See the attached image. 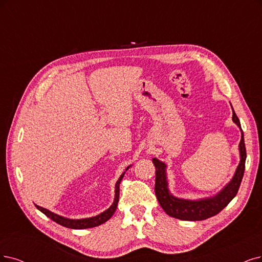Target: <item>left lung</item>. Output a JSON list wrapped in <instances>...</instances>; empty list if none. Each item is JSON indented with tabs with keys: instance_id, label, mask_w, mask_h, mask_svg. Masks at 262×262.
<instances>
[{
	"instance_id": "1",
	"label": "left lung",
	"mask_w": 262,
	"mask_h": 262,
	"mask_svg": "<svg viewBox=\"0 0 262 262\" xmlns=\"http://www.w3.org/2000/svg\"><path fill=\"white\" fill-rule=\"evenodd\" d=\"M232 110H233V108H232ZM232 113H233V115H232V121L241 129V141L238 144L239 163L233 177H232V179L217 194L199 200H187L172 195L168 189L166 164L158 160L157 158L152 159L154 166H156V188H154L156 189V195L160 205L168 216L188 221L205 220L219 214L235 198L242 179H243L244 176L246 149L244 142V134L241 128L239 120L234 110L232 111Z\"/></svg>"
}]
</instances>
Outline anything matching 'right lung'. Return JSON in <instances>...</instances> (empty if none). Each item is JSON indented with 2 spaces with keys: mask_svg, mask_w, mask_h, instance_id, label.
I'll return each instance as SVG.
<instances>
[{
  "mask_svg": "<svg viewBox=\"0 0 262 262\" xmlns=\"http://www.w3.org/2000/svg\"><path fill=\"white\" fill-rule=\"evenodd\" d=\"M130 166H128L127 168L125 169V171L122 173V175L119 178V180L116 181V183H115V190H114L115 194H114V201L112 203V205L99 215L94 216V217H90V218L70 219V218H67V217H63V216H60V215H57V214H55V212L48 210L46 208H43L41 206H37V205H35V206L38 210L42 211L43 214L46 215L48 218H51L53 221L57 222L58 225H60V226L66 227V228L81 230V229H89V228H94V227H97V226H100V225L104 224L105 221H108L115 212L116 207H118L119 198H120V183H121V180L123 179V177L125 175V172L127 171V169Z\"/></svg>",
  "mask_w": 262,
  "mask_h": 262,
  "instance_id": "add662e5",
  "label": "right lung"
}]
</instances>
